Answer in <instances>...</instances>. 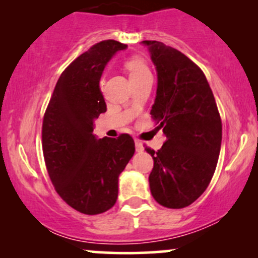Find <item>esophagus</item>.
Instances as JSON below:
<instances>
[{
  "label": "esophagus",
  "mask_w": 258,
  "mask_h": 258,
  "mask_svg": "<svg viewBox=\"0 0 258 258\" xmlns=\"http://www.w3.org/2000/svg\"><path fill=\"white\" fill-rule=\"evenodd\" d=\"M135 144H136V150H137V152H143L144 147H143V144H142L141 141H137V139H136Z\"/></svg>",
  "instance_id": "1"
}]
</instances>
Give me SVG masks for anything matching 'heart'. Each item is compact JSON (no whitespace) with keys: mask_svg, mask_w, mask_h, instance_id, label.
I'll return each mask as SVG.
<instances>
[{"mask_svg":"<svg viewBox=\"0 0 258 258\" xmlns=\"http://www.w3.org/2000/svg\"><path fill=\"white\" fill-rule=\"evenodd\" d=\"M126 69L128 70L131 81L132 80L142 79L144 78V76L152 75L149 68H148V64L146 63V60L141 57L130 58L128 60L126 61ZM100 85H103V81H100Z\"/></svg>","mask_w":258,"mask_h":258,"instance_id":"b5f03b06","label":"heart"}]
</instances>
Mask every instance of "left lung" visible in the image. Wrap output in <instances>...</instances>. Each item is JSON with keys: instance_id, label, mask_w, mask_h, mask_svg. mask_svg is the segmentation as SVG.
Returning <instances> with one entry per match:
<instances>
[{"instance_id": "8db88e82", "label": "left lung", "mask_w": 258, "mask_h": 258, "mask_svg": "<svg viewBox=\"0 0 258 258\" xmlns=\"http://www.w3.org/2000/svg\"><path fill=\"white\" fill-rule=\"evenodd\" d=\"M158 75L152 119L166 142L147 148L154 167L153 198L168 209L193 204L211 182L222 142V122L209 82L186 55L159 41H143Z\"/></svg>"}]
</instances>
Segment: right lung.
Masks as SVG:
<instances>
[{"mask_svg":"<svg viewBox=\"0 0 258 258\" xmlns=\"http://www.w3.org/2000/svg\"><path fill=\"white\" fill-rule=\"evenodd\" d=\"M115 40L94 44L59 78L43 117L42 149L49 178L69 206L98 215L115 205L119 176L135 154L131 136L99 139L94 120L106 111L99 81L115 53Z\"/></svg>","mask_w":258,"mask_h":258,"instance_id":"obj_1","label":"right lung"}]
</instances>
